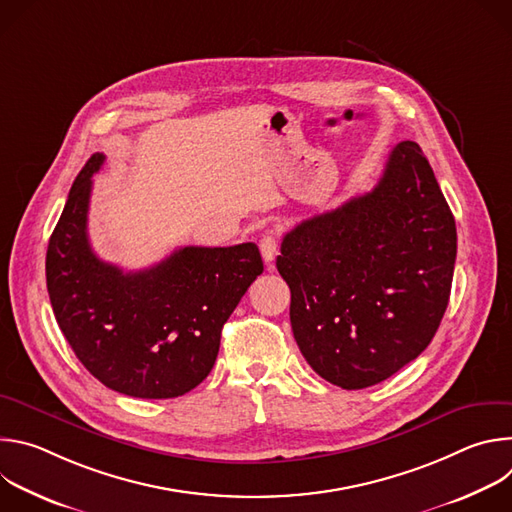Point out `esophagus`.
<instances>
[{
    "label": "esophagus",
    "mask_w": 512,
    "mask_h": 512,
    "mask_svg": "<svg viewBox=\"0 0 512 512\" xmlns=\"http://www.w3.org/2000/svg\"><path fill=\"white\" fill-rule=\"evenodd\" d=\"M259 249H261V257L267 265H271L279 253V243H277V237L273 233H267L263 235V239L259 241Z\"/></svg>",
    "instance_id": "34e87169"
}]
</instances>
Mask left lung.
I'll list each match as a JSON object with an SVG mask.
<instances>
[{
    "instance_id": "1",
    "label": "left lung",
    "mask_w": 512,
    "mask_h": 512,
    "mask_svg": "<svg viewBox=\"0 0 512 512\" xmlns=\"http://www.w3.org/2000/svg\"><path fill=\"white\" fill-rule=\"evenodd\" d=\"M456 241L454 214L409 139L395 145L371 192L291 229L277 271L310 367L352 391L417 358L448 308Z\"/></svg>"
}]
</instances>
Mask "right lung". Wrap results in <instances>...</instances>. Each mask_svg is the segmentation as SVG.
<instances>
[{
  "label": "right lung",
  "mask_w": 512,
  "mask_h": 512,
  "mask_svg": "<svg viewBox=\"0 0 512 512\" xmlns=\"http://www.w3.org/2000/svg\"><path fill=\"white\" fill-rule=\"evenodd\" d=\"M103 162L93 154L85 164L50 237V304L70 348L105 387L139 399L180 397L212 371L221 330L263 261L255 243L182 247L129 273L101 261L87 212Z\"/></svg>",
  "instance_id": "1"
}]
</instances>
